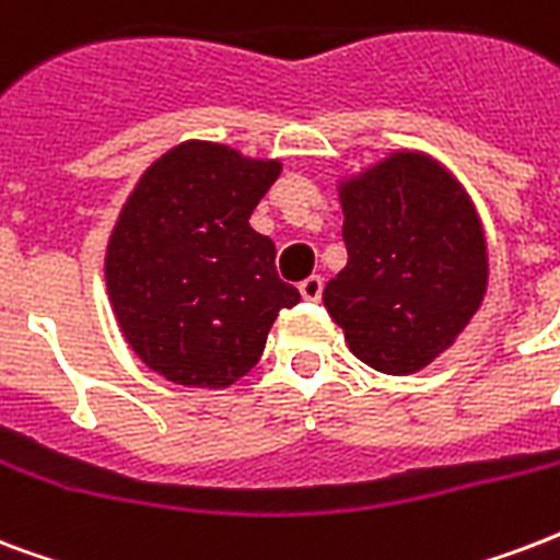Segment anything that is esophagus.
Segmentation results:
<instances>
[{"mask_svg":"<svg viewBox=\"0 0 560 560\" xmlns=\"http://www.w3.org/2000/svg\"><path fill=\"white\" fill-rule=\"evenodd\" d=\"M301 289V295H304V301H310V304H315V301H322V289H325V280L318 275L306 277L304 283L298 285Z\"/></svg>","mask_w":560,"mask_h":560,"instance_id":"34e87169","label":"esophagus"}]
</instances>
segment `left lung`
Wrapping results in <instances>:
<instances>
[{
	"instance_id": "obj_1",
	"label": "left lung",
	"mask_w": 560,
	"mask_h": 560,
	"mask_svg": "<svg viewBox=\"0 0 560 560\" xmlns=\"http://www.w3.org/2000/svg\"><path fill=\"white\" fill-rule=\"evenodd\" d=\"M348 265L325 306L357 360L413 375L464 334L487 292V238L466 188L436 159L395 150L339 183Z\"/></svg>"
}]
</instances>
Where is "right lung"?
I'll list each match as a JSON object with an SVG mask.
<instances>
[{
  "label": "right lung",
  "instance_id": "1",
  "mask_svg": "<svg viewBox=\"0 0 560 560\" xmlns=\"http://www.w3.org/2000/svg\"><path fill=\"white\" fill-rule=\"evenodd\" d=\"M277 159L183 141L147 167L105 247L120 334L155 375L224 389L262 357L280 310L301 301L277 277L275 242L250 226Z\"/></svg>",
  "mask_w": 560,
  "mask_h": 560
}]
</instances>
